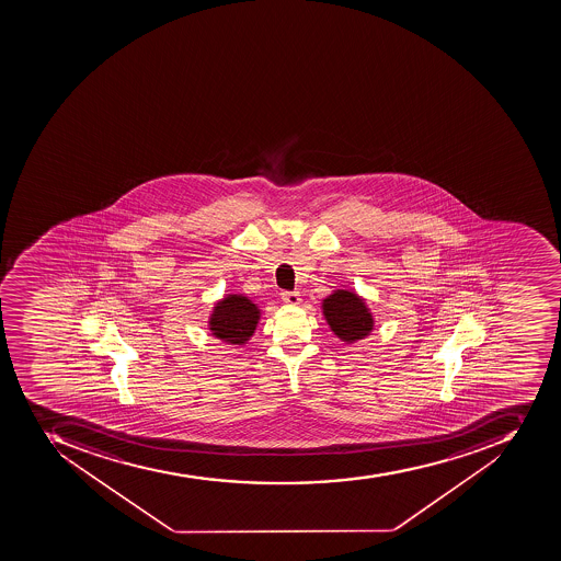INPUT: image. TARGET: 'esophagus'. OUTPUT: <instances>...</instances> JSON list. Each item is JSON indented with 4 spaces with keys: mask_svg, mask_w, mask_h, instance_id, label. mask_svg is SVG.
Returning a JSON list of instances; mask_svg holds the SVG:
<instances>
[{
    "mask_svg": "<svg viewBox=\"0 0 561 561\" xmlns=\"http://www.w3.org/2000/svg\"><path fill=\"white\" fill-rule=\"evenodd\" d=\"M280 298L289 305H298L301 300L300 293L298 291H283L280 293Z\"/></svg>",
    "mask_w": 561,
    "mask_h": 561,
    "instance_id": "1",
    "label": "esophagus"
}]
</instances>
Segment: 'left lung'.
Listing matches in <instances>:
<instances>
[{"instance_id": "left-lung-1", "label": "left lung", "mask_w": 561, "mask_h": 561, "mask_svg": "<svg viewBox=\"0 0 561 561\" xmlns=\"http://www.w3.org/2000/svg\"><path fill=\"white\" fill-rule=\"evenodd\" d=\"M322 312L327 316L331 331H335V335L347 344L368 335L374 328V319L365 301L344 289L328 296L322 304Z\"/></svg>"}]
</instances>
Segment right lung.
Masks as SVG:
<instances>
[{
    "instance_id": "add662e5",
    "label": "right lung",
    "mask_w": 561,
    "mask_h": 561,
    "mask_svg": "<svg viewBox=\"0 0 561 561\" xmlns=\"http://www.w3.org/2000/svg\"><path fill=\"white\" fill-rule=\"evenodd\" d=\"M260 310L242 295L226 296L214 307L210 330L226 344L242 345L256 330Z\"/></svg>"
}]
</instances>
